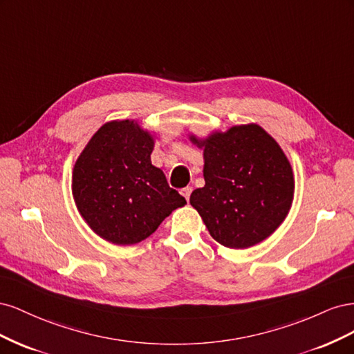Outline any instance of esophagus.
I'll return each mask as SVG.
<instances>
[{
	"label": "esophagus",
	"instance_id": "esophagus-1",
	"mask_svg": "<svg viewBox=\"0 0 354 354\" xmlns=\"http://www.w3.org/2000/svg\"><path fill=\"white\" fill-rule=\"evenodd\" d=\"M192 190H194V189H192L190 186H187V187H183V189H181V195H183V196L186 198V201H189V199H190Z\"/></svg>",
	"mask_w": 354,
	"mask_h": 354
}]
</instances>
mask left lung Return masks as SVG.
<instances>
[{"instance_id": "1", "label": "left lung", "mask_w": 354, "mask_h": 354, "mask_svg": "<svg viewBox=\"0 0 354 354\" xmlns=\"http://www.w3.org/2000/svg\"><path fill=\"white\" fill-rule=\"evenodd\" d=\"M203 147L205 186L192 192L211 236L242 250L264 241L291 208L294 176L281 146L261 127L238 125L207 140Z\"/></svg>"}]
</instances>
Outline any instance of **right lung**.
<instances>
[{
  "label": "right lung",
  "mask_w": 354,
  "mask_h": 354,
  "mask_svg": "<svg viewBox=\"0 0 354 354\" xmlns=\"http://www.w3.org/2000/svg\"><path fill=\"white\" fill-rule=\"evenodd\" d=\"M153 138L134 121L99 128L73 167L78 211L100 238L115 245L145 241L186 199L151 162Z\"/></svg>",
  "instance_id": "1"
}]
</instances>
